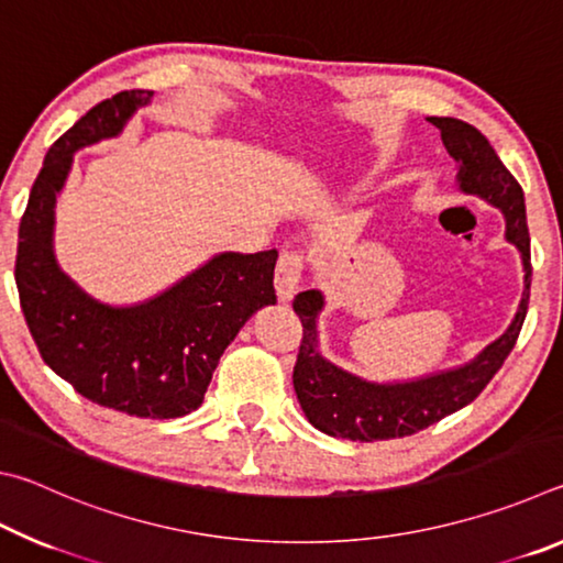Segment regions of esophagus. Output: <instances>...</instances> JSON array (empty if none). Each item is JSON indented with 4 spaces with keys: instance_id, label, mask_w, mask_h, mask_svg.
I'll use <instances>...</instances> for the list:
<instances>
[{
    "instance_id": "esophagus-1",
    "label": "esophagus",
    "mask_w": 563,
    "mask_h": 563,
    "mask_svg": "<svg viewBox=\"0 0 563 563\" xmlns=\"http://www.w3.org/2000/svg\"><path fill=\"white\" fill-rule=\"evenodd\" d=\"M302 278V255L298 251H285L275 268V290L283 302H290L300 288Z\"/></svg>"
}]
</instances>
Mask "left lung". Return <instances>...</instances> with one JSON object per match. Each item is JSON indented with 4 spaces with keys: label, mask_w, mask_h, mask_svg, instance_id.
Listing matches in <instances>:
<instances>
[{
    "label": "left lung",
    "mask_w": 563,
    "mask_h": 563,
    "mask_svg": "<svg viewBox=\"0 0 563 563\" xmlns=\"http://www.w3.org/2000/svg\"><path fill=\"white\" fill-rule=\"evenodd\" d=\"M442 131V144L456 164V184L466 196H479L499 208L507 221V241L517 247L523 265V292L517 316L499 340L484 347L460 367L442 369L405 383H373L338 367L320 352L318 316L325 308L320 290L295 295L292 308L302 322V342L292 369V385L305 417L316 430L352 442L397 440L440 422L446 415L474 402L504 360L517 345L527 318L531 288V247L523 190L497 151L472 123L450 117H432Z\"/></svg>",
    "instance_id": "1"
}]
</instances>
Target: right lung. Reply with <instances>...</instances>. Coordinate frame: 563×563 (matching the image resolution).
I'll use <instances>...</instances> for the list:
<instances>
[{
  "mask_svg": "<svg viewBox=\"0 0 563 563\" xmlns=\"http://www.w3.org/2000/svg\"><path fill=\"white\" fill-rule=\"evenodd\" d=\"M154 91L101 101L46 151L19 223L14 278L42 357L76 393L117 412L174 419L201 407L223 350L255 310L275 305L278 251L218 253L136 305L101 302L54 255V206L76 151L117 139Z\"/></svg>",
  "mask_w": 563,
  "mask_h": 563,
  "instance_id": "right-lung-1",
  "label": "right lung"
}]
</instances>
